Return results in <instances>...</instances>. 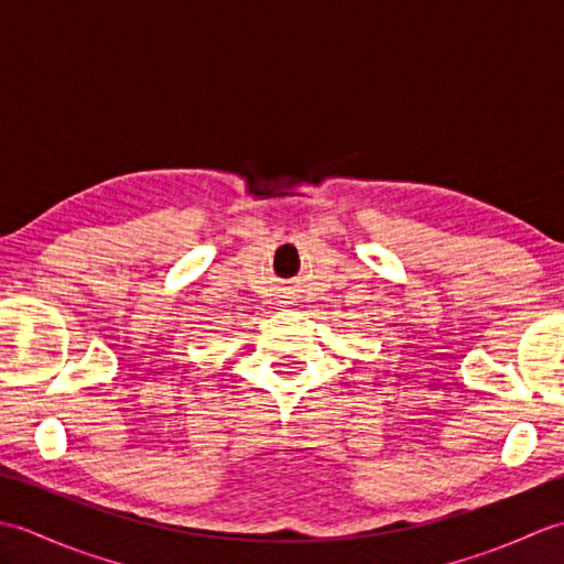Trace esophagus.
<instances>
[{
    "mask_svg": "<svg viewBox=\"0 0 564 564\" xmlns=\"http://www.w3.org/2000/svg\"><path fill=\"white\" fill-rule=\"evenodd\" d=\"M281 305H283V307H285V305H293V301H291V297H289V295H285V297H283V301H281Z\"/></svg>",
    "mask_w": 564,
    "mask_h": 564,
    "instance_id": "1",
    "label": "esophagus"
}]
</instances>
